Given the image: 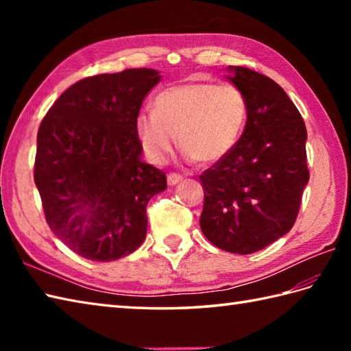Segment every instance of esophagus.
Segmentation results:
<instances>
[{
  "label": "esophagus",
  "mask_w": 351,
  "mask_h": 351,
  "mask_svg": "<svg viewBox=\"0 0 351 351\" xmlns=\"http://www.w3.org/2000/svg\"><path fill=\"white\" fill-rule=\"evenodd\" d=\"M182 180H184V178L181 175H178V173H169L167 175V184L169 185H176V184H180Z\"/></svg>",
  "instance_id": "obj_1"
}]
</instances>
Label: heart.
<instances>
[{"label":"heart","instance_id":"1","mask_svg":"<svg viewBox=\"0 0 351 351\" xmlns=\"http://www.w3.org/2000/svg\"><path fill=\"white\" fill-rule=\"evenodd\" d=\"M247 119V101L234 86L196 81L164 88L152 111L136 117V136L147 160L164 164L178 145L189 158L215 162L232 151Z\"/></svg>","mask_w":351,"mask_h":351}]
</instances>
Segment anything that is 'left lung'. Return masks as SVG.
Instances as JSON below:
<instances>
[{"label": "left lung", "mask_w": 351, "mask_h": 351, "mask_svg": "<svg viewBox=\"0 0 351 351\" xmlns=\"http://www.w3.org/2000/svg\"><path fill=\"white\" fill-rule=\"evenodd\" d=\"M230 71L247 101V122L232 151L199 176V223L215 247L249 255L294 226L309 181L306 126L271 78L243 66Z\"/></svg>", "instance_id": "obj_1"}]
</instances>
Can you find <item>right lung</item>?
Instances as JSON below:
<instances>
[{
	"mask_svg": "<svg viewBox=\"0 0 351 351\" xmlns=\"http://www.w3.org/2000/svg\"><path fill=\"white\" fill-rule=\"evenodd\" d=\"M154 69L87 77L64 90L37 131L34 182L51 228L77 255L116 261L145 241L146 206L166 173L140 160L136 117Z\"/></svg>",
	"mask_w": 351,
	"mask_h": 351,
	"instance_id": "1",
	"label": "right lung"
}]
</instances>
